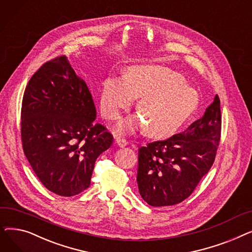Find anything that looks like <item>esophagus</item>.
<instances>
[{
    "instance_id": "34e87169",
    "label": "esophagus",
    "mask_w": 252,
    "mask_h": 252,
    "mask_svg": "<svg viewBox=\"0 0 252 252\" xmlns=\"http://www.w3.org/2000/svg\"><path fill=\"white\" fill-rule=\"evenodd\" d=\"M115 143L118 145L119 147H125L127 145V141L126 139H123V138H116Z\"/></svg>"
}]
</instances>
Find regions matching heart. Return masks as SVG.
Wrapping results in <instances>:
<instances>
[{
  "mask_svg": "<svg viewBox=\"0 0 252 252\" xmlns=\"http://www.w3.org/2000/svg\"><path fill=\"white\" fill-rule=\"evenodd\" d=\"M183 76L162 66H135L125 78L109 75L102 82L100 110L109 121H116L122 111L140 97L137 108L145 130L153 137L169 136L194 112L198 98L193 89L183 83ZM142 123L138 116L125 119L117 126L121 134Z\"/></svg>",
  "mask_w": 252,
  "mask_h": 252,
  "instance_id": "1",
  "label": "heart"
}]
</instances>
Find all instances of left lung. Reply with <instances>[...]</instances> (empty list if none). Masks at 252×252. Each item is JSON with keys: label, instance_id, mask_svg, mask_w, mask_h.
<instances>
[{"label": "left lung", "instance_id": "8db88e82", "mask_svg": "<svg viewBox=\"0 0 252 252\" xmlns=\"http://www.w3.org/2000/svg\"><path fill=\"white\" fill-rule=\"evenodd\" d=\"M220 103L216 95L203 117L187 129L140 148L137 182L149 205H175L187 199L213 166L221 131Z\"/></svg>", "mask_w": 252, "mask_h": 252}]
</instances>
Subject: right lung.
Returning a JSON list of instances; mask_svg holds the SVG:
<instances>
[{"label": "right lung", "mask_w": 252, "mask_h": 252, "mask_svg": "<svg viewBox=\"0 0 252 252\" xmlns=\"http://www.w3.org/2000/svg\"><path fill=\"white\" fill-rule=\"evenodd\" d=\"M95 119L91 93L65 56L47 61L30 79L21 105L22 148L49 191L69 197L89 188L97 157L113 139Z\"/></svg>", "instance_id": "obj_1"}]
</instances>
